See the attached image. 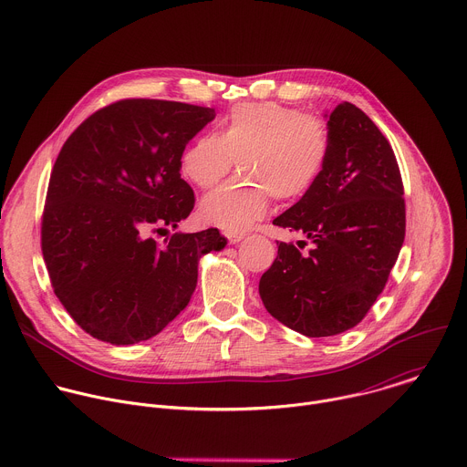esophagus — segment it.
Segmentation results:
<instances>
[{
  "label": "esophagus",
  "mask_w": 467,
  "mask_h": 467,
  "mask_svg": "<svg viewBox=\"0 0 467 467\" xmlns=\"http://www.w3.org/2000/svg\"><path fill=\"white\" fill-rule=\"evenodd\" d=\"M222 234L227 238L229 244H238V242L244 240V236H245V233H242V231H233V229H225Z\"/></svg>",
  "instance_id": "34e87169"
}]
</instances>
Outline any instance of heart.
Instances as JSON below:
<instances>
[{
	"label": "heart",
	"mask_w": 467,
	"mask_h": 467,
	"mask_svg": "<svg viewBox=\"0 0 467 467\" xmlns=\"http://www.w3.org/2000/svg\"><path fill=\"white\" fill-rule=\"evenodd\" d=\"M332 150L328 124L278 102H244L220 120L214 135H198L182 155L183 176L213 189L233 169L236 176L202 202L209 222L247 227L264 216L271 198L295 202L321 180Z\"/></svg>",
	"instance_id": "obj_1"
}]
</instances>
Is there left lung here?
<instances>
[{"instance_id": "obj_1", "label": "left lung", "mask_w": 467, "mask_h": 467, "mask_svg": "<svg viewBox=\"0 0 467 467\" xmlns=\"http://www.w3.org/2000/svg\"><path fill=\"white\" fill-rule=\"evenodd\" d=\"M328 128L321 180L273 220L306 240L276 242L258 284L267 312L307 337L337 336L365 319L405 238L403 182L387 137L350 102L332 111Z\"/></svg>"}]
</instances>
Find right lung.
<instances>
[{
    "label": "right lung",
    "instance_id": "right-lung-1",
    "mask_svg": "<svg viewBox=\"0 0 467 467\" xmlns=\"http://www.w3.org/2000/svg\"><path fill=\"white\" fill-rule=\"evenodd\" d=\"M214 108L160 99H122L91 113L55 161L42 253L55 295L91 337L133 345L158 336L189 304L198 260L225 247L211 227H178L194 209L182 180L187 142Z\"/></svg>",
    "mask_w": 467,
    "mask_h": 467
}]
</instances>
